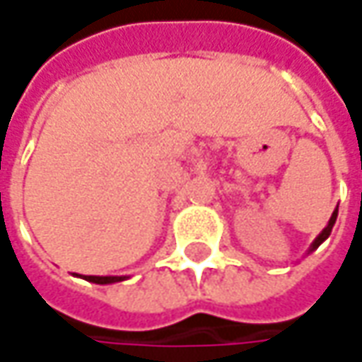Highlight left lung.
<instances>
[{
  "label": "left lung",
  "instance_id": "obj_1",
  "mask_svg": "<svg viewBox=\"0 0 362 362\" xmlns=\"http://www.w3.org/2000/svg\"><path fill=\"white\" fill-rule=\"evenodd\" d=\"M337 216H339V209H334V214H332V217H330V221H328L327 228H325V230H322V233H320V235H318V238L314 240V243L310 245V252H314V250H316V247H318V245H320V243L325 242L328 235H330V231H332V226H334V221H337Z\"/></svg>",
  "mask_w": 362,
  "mask_h": 362
}]
</instances>
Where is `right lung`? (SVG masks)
Segmentation results:
<instances>
[{"mask_svg":"<svg viewBox=\"0 0 362 362\" xmlns=\"http://www.w3.org/2000/svg\"><path fill=\"white\" fill-rule=\"evenodd\" d=\"M84 280L94 282V284H112V282H120L124 278H120V276H84Z\"/></svg>","mask_w":362,"mask_h":362,"instance_id":"add662e5","label":"right lung"}]
</instances>
